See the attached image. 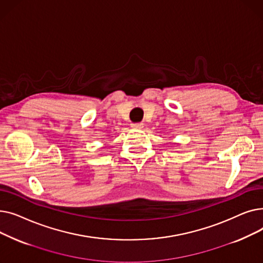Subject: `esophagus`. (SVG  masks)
<instances>
[{
    "label": "esophagus",
    "mask_w": 263,
    "mask_h": 263,
    "mask_svg": "<svg viewBox=\"0 0 263 263\" xmlns=\"http://www.w3.org/2000/svg\"><path fill=\"white\" fill-rule=\"evenodd\" d=\"M132 127L135 129H142L144 127V123L142 122H136V123H132Z\"/></svg>",
    "instance_id": "obj_1"
}]
</instances>
